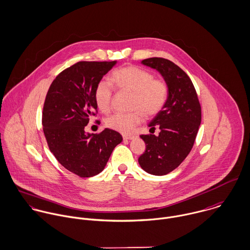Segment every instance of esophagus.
I'll list each match as a JSON object with an SVG mask.
<instances>
[{"mask_svg":"<svg viewBox=\"0 0 250 250\" xmlns=\"http://www.w3.org/2000/svg\"><path fill=\"white\" fill-rule=\"evenodd\" d=\"M136 138V135H123V140H133Z\"/></svg>","mask_w":250,"mask_h":250,"instance_id":"esophagus-1","label":"esophagus"}]
</instances>
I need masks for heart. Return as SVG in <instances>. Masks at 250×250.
Here are the masks:
<instances>
[{
	"label": "heart",
	"mask_w": 250,
	"mask_h": 250,
	"mask_svg": "<svg viewBox=\"0 0 250 250\" xmlns=\"http://www.w3.org/2000/svg\"><path fill=\"white\" fill-rule=\"evenodd\" d=\"M110 81L119 91L132 92L130 113H114L105 124L108 128L128 134L139 125L145 117L154 116L166 104L168 86L165 80L155 79L153 75L136 66H126L116 69L110 75ZM95 102L98 108L107 113L111 109L113 87L105 81H101L95 88Z\"/></svg>",
	"instance_id": "heart-1"
}]
</instances>
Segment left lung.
I'll list each match as a JSON object with an SVG mask.
<instances>
[{
	"label": "left lung",
	"mask_w": 250,
	"mask_h": 250,
	"mask_svg": "<svg viewBox=\"0 0 250 250\" xmlns=\"http://www.w3.org/2000/svg\"><path fill=\"white\" fill-rule=\"evenodd\" d=\"M155 69L166 81L168 96L162 110L148 124L149 132L142 135L146 149L139 158L144 170L154 175H165L179 166L191 151L201 124V104L190 78L177 65L164 58L142 61Z\"/></svg>",
	"instance_id": "1"
}]
</instances>
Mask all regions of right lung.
<instances>
[{"mask_svg": "<svg viewBox=\"0 0 250 250\" xmlns=\"http://www.w3.org/2000/svg\"><path fill=\"white\" fill-rule=\"evenodd\" d=\"M115 64L78 62L56 77L45 97L42 126L48 147L62 166L81 177L100 173L122 142L111 129L100 134L84 131L97 113L95 88Z\"/></svg>", "mask_w": 250, "mask_h": 250, "instance_id": "1", "label": "right lung"}]
</instances>
